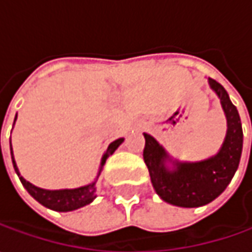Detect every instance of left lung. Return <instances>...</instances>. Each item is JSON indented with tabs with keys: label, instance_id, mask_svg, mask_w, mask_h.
<instances>
[{
	"label": "left lung",
	"instance_id": "left-lung-1",
	"mask_svg": "<svg viewBox=\"0 0 252 252\" xmlns=\"http://www.w3.org/2000/svg\"><path fill=\"white\" fill-rule=\"evenodd\" d=\"M209 84L219 95L227 118V134L215 157L199 162L174 161L175 168L169 171L165 167V161L171 160L169 156L154 137L144 133L143 158L150 172L151 184L162 200L181 208H199L218 198L234 177L243 151V129L237 108L221 84L212 78Z\"/></svg>",
	"mask_w": 252,
	"mask_h": 252
}]
</instances>
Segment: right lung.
<instances>
[{
  "label": "right lung",
  "instance_id": "obj_1",
  "mask_svg": "<svg viewBox=\"0 0 252 252\" xmlns=\"http://www.w3.org/2000/svg\"><path fill=\"white\" fill-rule=\"evenodd\" d=\"M16 119V118H15ZM123 139H118V140L112 141L108 147L106 153L103 154L101 162V169H99V174H101L102 167L105 164L106 158L112 156L115 150L122 144ZM1 147V146H0ZM11 157H12V164H14L15 172L18 174V177L21 179L22 185L25 189L29 192V195L34 198L39 203H42L46 208L56 210V212H70V210H75V209H80L91 203L94 199L96 198V181H94L90 185H85L81 188L75 189H60V190H47V189L37 188L32 185L31 182H28L26 179L21 177L19 171L16 168V162L14 160V154H12V147H11ZM98 174V175H99Z\"/></svg>",
  "mask_w": 252,
  "mask_h": 252
}]
</instances>
